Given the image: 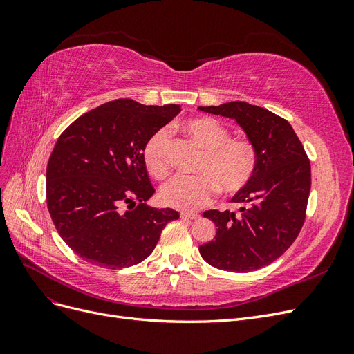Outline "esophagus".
Listing matches in <instances>:
<instances>
[{"label":"esophagus","mask_w":354,"mask_h":354,"mask_svg":"<svg viewBox=\"0 0 354 354\" xmlns=\"http://www.w3.org/2000/svg\"><path fill=\"white\" fill-rule=\"evenodd\" d=\"M180 217L183 220H196V218H199V216L195 212H181Z\"/></svg>","instance_id":"34e87169"}]
</instances>
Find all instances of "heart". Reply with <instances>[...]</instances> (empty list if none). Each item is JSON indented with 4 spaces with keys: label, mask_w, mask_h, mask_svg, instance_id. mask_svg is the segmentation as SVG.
<instances>
[{
    "label": "heart",
    "mask_w": 354,
    "mask_h": 354,
    "mask_svg": "<svg viewBox=\"0 0 354 354\" xmlns=\"http://www.w3.org/2000/svg\"><path fill=\"white\" fill-rule=\"evenodd\" d=\"M178 128L189 136L203 155L196 167V177H176L160 190V199L168 207L195 211L208 205L217 190L236 195L248 187L259 168V149L250 138L230 137L229 128L208 116H196ZM143 164L156 180L171 173L169 137L164 130L155 131L143 146Z\"/></svg>",
    "instance_id": "obj_1"
}]
</instances>
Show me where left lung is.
Returning a JSON list of instances; mask_svg holds the SVG:
<instances>
[{"label":"left lung","mask_w":354,"mask_h":354,"mask_svg":"<svg viewBox=\"0 0 354 354\" xmlns=\"http://www.w3.org/2000/svg\"><path fill=\"white\" fill-rule=\"evenodd\" d=\"M199 109L236 121L260 155L252 181L232 198L239 211L203 212L217 233L199 252L220 270H259L279 259L303 227L312 186L310 160L291 124L260 106L229 102Z\"/></svg>","instance_id":"obj_1"}]
</instances>
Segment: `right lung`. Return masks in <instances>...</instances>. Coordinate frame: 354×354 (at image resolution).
<instances>
[{"label": "right lung", "instance_id": "add662e5", "mask_svg": "<svg viewBox=\"0 0 354 354\" xmlns=\"http://www.w3.org/2000/svg\"><path fill=\"white\" fill-rule=\"evenodd\" d=\"M118 99L81 115L57 138L47 164V207L60 238L81 259L124 269L152 254L171 208H152L155 194L143 146L180 112Z\"/></svg>", "mask_w": 354, "mask_h": 354}]
</instances>
